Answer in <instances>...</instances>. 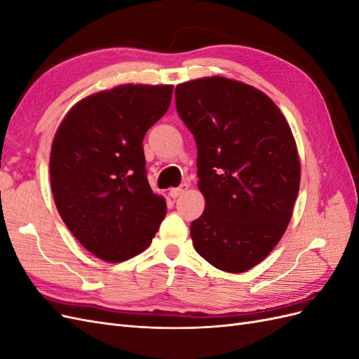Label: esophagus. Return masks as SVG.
Masks as SVG:
<instances>
[{
	"label": "esophagus",
	"mask_w": 359,
	"mask_h": 359,
	"mask_svg": "<svg viewBox=\"0 0 359 359\" xmlns=\"http://www.w3.org/2000/svg\"><path fill=\"white\" fill-rule=\"evenodd\" d=\"M187 189H189V184H182V186H180V187H177V189H170V190H169L170 198H173V199L178 198L180 194H182Z\"/></svg>",
	"instance_id": "1"
}]
</instances>
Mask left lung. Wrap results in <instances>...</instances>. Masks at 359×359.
Masks as SVG:
<instances>
[{"instance_id":"8db88e82","label":"left lung","mask_w":359,"mask_h":359,"mask_svg":"<svg viewBox=\"0 0 359 359\" xmlns=\"http://www.w3.org/2000/svg\"><path fill=\"white\" fill-rule=\"evenodd\" d=\"M177 111L198 145L205 210L190 224L194 250L240 274L273 252L292 219L301 165L278 106L255 86L211 76L177 85Z\"/></svg>"}]
</instances>
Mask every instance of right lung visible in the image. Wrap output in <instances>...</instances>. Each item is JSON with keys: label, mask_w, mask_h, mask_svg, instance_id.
<instances>
[{"label": "right lung", "mask_w": 359, "mask_h": 359, "mask_svg": "<svg viewBox=\"0 0 359 359\" xmlns=\"http://www.w3.org/2000/svg\"><path fill=\"white\" fill-rule=\"evenodd\" d=\"M173 85L124 83L83 97L50 149V187L62 222L90 253L124 262L142 253L166 215L149 187L142 140L166 114Z\"/></svg>", "instance_id": "add662e5"}]
</instances>
